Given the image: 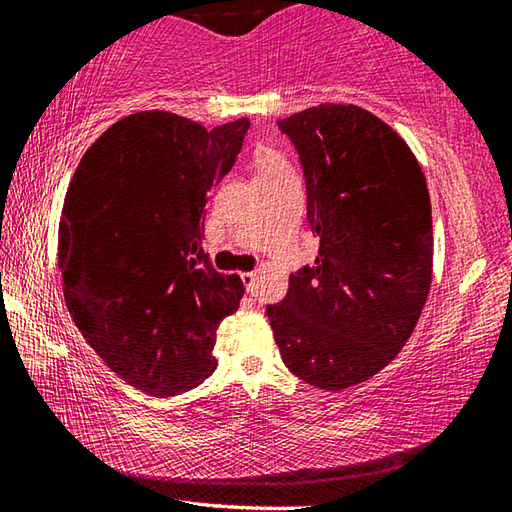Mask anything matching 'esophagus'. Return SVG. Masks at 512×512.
I'll return each instance as SVG.
<instances>
[{"mask_svg":"<svg viewBox=\"0 0 512 512\" xmlns=\"http://www.w3.org/2000/svg\"><path fill=\"white\" fill-rule=\"evenodd\" d=\"M241 282H244V287L248 293L255 291V282H257V273H241Z\"/></svg>","mask_w":512,"mask_h":512,"instance_id":"34e87169","label":"esophagus"}]
</instances>
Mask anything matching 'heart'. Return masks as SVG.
<instances>
[{
    "instance_id": "b5f03b06",
    "label": "heart",
    "mask_w": 512,
    "mask_h": 512,
    "mask_svg": "<svg viewBox=\"0 0 512 512\" xmlns=\"http://www.w3.org/2000/svg\"><path fill=\"white\" fill-rule=\"evenodd\" d=\"M255 162H257L259 176H262V173H273V171L289 169V164H287V160H284V155L273 151V149H262V151H259L255 155Z\"/></svg>"
}]
</instances>
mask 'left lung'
<instances>
[{"mask_svg": "<svg viewBox=\"0 0 512 512\" xmlns=\"http://www.w3.org/2000/svg\"><path fill=\"white\" fill-rule=\"evenodd\" d=\"M277 128L298 151L320 246L266 316L293 375L343 391L397 357L427 302V180L402 137L352 103H320Z\"/></svg>", "mask_w": 512, "mask_h": 512, "instance_id": "obj_1", "label": "left lung"}]
</instances>
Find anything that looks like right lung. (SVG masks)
Here are the masks:
<instances>
[{
    "instance_id": "obj_1",
    "label": "right lung",
    "mask_w": 512,
    "mask_h": 512,
    "mask_svg": "<svg viewBox=\"0 0 512 512\" xmlns=\"http://www.w3.org/2000/svg\"><path fill=\"white\" fill-rule=\"evenodd\" d=\"M250 121L205 131L135 112L94 142L67 187L58 268L69 314L106 366L171 397L216 370V327L244 296L203 250L207 194L235 167Z\"/></svg>"
}]
</instances>
